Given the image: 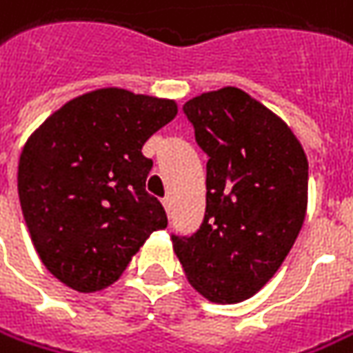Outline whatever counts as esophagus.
<instances>
[{
    "instance_id": "34e87169",
    "label": "esophagus",
    "mask_w": 353,
    "mask_h": 353,
    "mask_svg": "<svg viewBox=\"0 0 353 353\" xmlns=\"http://www.w3.org/2000/svg\"><path fill=\"white\" fill-rule=\"evenodd\" d=\"M162 205H164L165 213L172 214V199H170V197H164V199H162Z\"/></svg>"
}]
</instances>
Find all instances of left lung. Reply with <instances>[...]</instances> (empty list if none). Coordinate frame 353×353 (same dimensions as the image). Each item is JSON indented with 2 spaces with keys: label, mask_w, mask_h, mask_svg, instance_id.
<instances>
[{
  "label": "left lung",
  "mask_w": 353,
  "mask_h": 353,
  "mask_svg": "<svg viewBox=\"0 0 353 353\" xmlns=\"http://www.w3.org/2000/svg\"><path fill=\"white\" fill-rule=\"evenodd\" d=\"M209 156L205 219L172 236L185 277L213 303L256 295L281 268L307 214L309 162L287 123L238 88L183 105Z\"/></svg>",
  "instance_id": "8db88e82"
}]
</instances>
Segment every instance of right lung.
<instances>
[{"mask_svg":"<svg viewBox=\"0 0 353 353\" xmlns=\"http://www.w3.org/2000/svg\"><path fill=\"white\" fill-rule=\"evenodd\" d=\"M177 115L174 99L101 88L70 99L27 139L21 211L39 258L64 285H113L154 230L168 226L148 195L144 142Z\"/></svg>","mask_w":353,"mask_h":353,"instance_id":"right-lung-1","label":"right lung"}]
</instances>
